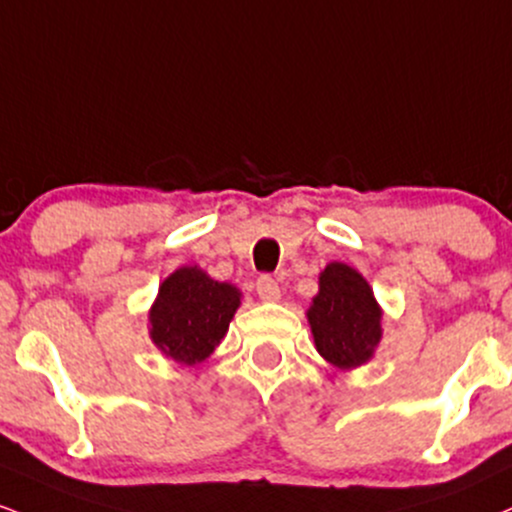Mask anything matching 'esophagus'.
I'll use <instances>...</instances> for the list:
<instances>
[{
  "label": "esophagus",
  "instance_id": "1",
  "mask_svg": "<svg viewBox=\"0 0 512 512\" xmlns=\"http://www.w3.org/2000/svg\"><path fill=\"white\" fill-rule=\"evenodd\" d=\"M255 288H257V295H260L264 303H274V300L281 298L279 283H276V279H272V276H269V274L257 276Z\"/></svg>",
  "mask_w": 512,
  "mask_h": 512
}]
</instances>
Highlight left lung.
<instances>
[{
    "label": "left lung",
    "mask_w": 512,
    "mask_h": 512,
    "mask_svg": "<svg viewBox=\"0 0 512 512\" xmlns=\"http://www.w3.org/2000/svg\"><path fill=\"white\" fill-rule=\"evenodd\" d=\"M307 319L319 355L341 369L367 362L381 338V310L369 283L341 262H331L319 276Z\"/></svg>",
    "instance_id": "1"
}]
</instances>
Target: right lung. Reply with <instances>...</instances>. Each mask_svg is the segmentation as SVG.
Segmentation results:
<instances>
[{
  "instance_id": "add662e5",
  "label": "right lung",
  "mask_w": 512,
  "mask_h": 512,
  "mask_svg": "<svg viewBox=\"0 0 512 512\" xmlns=\"http://www.w3.org/2000/svg\"><path fill=\"white\" fill-rule=\"evenodd\" d=\"M240 305L231 283H219L197 267L178 269L159 286L150 310L152 341L183 365H195L219 346Z\"/></svg>"
}]
</instances>
